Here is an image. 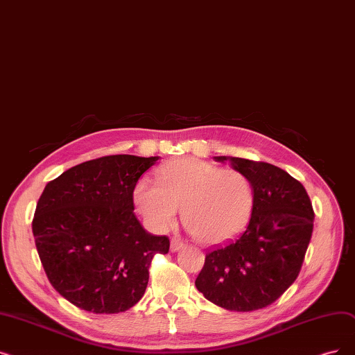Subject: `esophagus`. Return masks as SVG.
<instances>
[{"mask_svg": "<svg viewBox=\"0 0 355 355\" xmlns=\"http://www.w3.org/2000/svg\"><path fill=\"white\" fill-rule=\"evenodd\" d=\"M184 246H186V243H184L180 238H173L171 239V246H169V248H171L173 252H177V251L182 250Z\"/></svg>", "mask_w": 355, "mask_h": 355, "instance_id": "obj_1", "label": "esophagus"}]
</instances>
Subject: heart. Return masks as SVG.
Segmentation results:
<instances>
[{"instance_id": "heart-1", "label": "heart", "mask_w": 355, "mask_h": 355, "mask_svg": "<svg viewBox=\"0 0 355 355\" xmlns=\"http://www.w3.org/2000/svg\"><path fill=\"white\" fill-rule=\"evenodd\" d=\"M135 203L158 230L171 226L177 210L202 243H223L239 235L254 210L251 180L238 169H225L197 158H180L157 171L155 182L141 181Z\"/></svg>"}]
</instances>
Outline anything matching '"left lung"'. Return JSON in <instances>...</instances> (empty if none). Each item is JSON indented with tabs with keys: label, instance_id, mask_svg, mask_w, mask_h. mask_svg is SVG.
<instances>
[{
	"label": "left lung",
	"instance_id": "1",
	"mask_svg": "<svg viewBox=\"0 0 355 355\" xmlns=\"http://www.w3.org/2000/svg\"><path fill=\"white\" fill-rule=\"evenodd\" d=\"M230 161L254 187V210L238 239L207 251L196 287L211 303L251 312L274 303L295 283L313 232L315 211L302 182L261 161Z\"/></svg>",
	"mask_w": 355,
	"mask_h": 355
}]
</instances>
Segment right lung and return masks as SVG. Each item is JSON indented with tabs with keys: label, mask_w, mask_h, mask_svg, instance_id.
Here are the masks:
<instances>
[{
	"label": "right lung",
	"mask_w": 355,
	"mask_h": 355,
	"mask_svg": "<svg viewBox=\"0 0 355 355\" xmlns=\"http://www.w3.org/2000/svg\"><path fill=\"white\" fill-rule=\"evenodd\" d=\"M158 159L101 157L46 184L32 222L37 254L53 288L80 309H130L152 258L169 251L168 236L148 234L133 211L136 184Z\"/></svg>",
	"instance_id": "right-lung-1"
}]
</instances>
